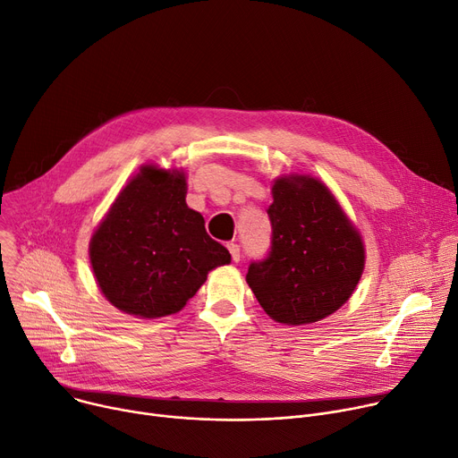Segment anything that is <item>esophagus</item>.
Wrapping results in <instances>:
<instances>
[{"label":"esophagus","mask_w":458,"mask_h":458,"mask_svg":"<svg viewBox=\"0 0 458 458\" xmlns=\"http://www.w3.org/2000/svg\"><path fill=\"white\" fill-rule=\"evenodd\" d=\"M228 250H230V254H232V259L237 263V261L241 259V248H239V244L230 242V244H228Z\"/></svg>","instance_id":"1"}]
</instances>
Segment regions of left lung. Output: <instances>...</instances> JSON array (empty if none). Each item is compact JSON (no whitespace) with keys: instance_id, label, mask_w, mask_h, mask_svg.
Wrapping results in <instances>:
<instances>
[{"instance_id":"1","label":"left lung","mask_w":458,"mask_h":458,"mask_svg":"<svg viewBox=\"0 0 458 458\" xmlns=\"http://www.w3.org/2000/svg\"><path fill=\"white\" fill-rule=\"evenodd\" d=\"M272 193L270 250L250 263L246 281L276 321H319L354 293L365 263L363 242L319 181L281 177Z\"/></svg>"}]
</instances>
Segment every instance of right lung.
<instances>
[{
    "instance_id": "add662e5",
    "label": "right lung",
    "mask_w": 458,
    "mask_h": 458,
    "mask_svg": "<svg viewBox=\"0 0 458 458\" xmlns=\"http://www.w3.org/2000/svg\"><path fill=\"white\" fill-rule=\"evenodd\" d=\"M89 256L104 296L140 318L179 312L208 272L230 263L202 216L188 208L184 174L153 165L120 191L91 237Z\"/></svg>"
}]
</instances>
